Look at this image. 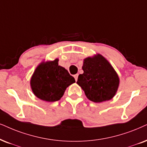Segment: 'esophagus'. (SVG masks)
<instances>
[{"instance_id":"34e87169","label":"esophagus","mask_w":147,"mask_h":147,"mask_svg":"<svg viewBox=\"0 0 147 147\" xmlns=\"http://www.w3.org/2000/svg\"><path fill=\"white\" fill-rule=\"evenodd\" d=\"M78 76H79V75H78V74H77V75H75V76H74V77H75V81H77Z\"/></svg>"}]
</instances>
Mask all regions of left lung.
<instances>
[{
  "instance_id": "left-lung-1",
  "label": "left lung",
  "mask_w": 147,
  "mask_h": 147,
  "mask_svg": "<svg viewBox=\"0 0 147 147\" xmlns=\"http://www.w3.org/2000/svg\"><path fill=\"white\" fill-rule=\"evenodd\" d=\"M83 73L77 83L85 96L94 102H102L114 97L119 85V77L112 65L101 54L83 60Z\"/></svg>"
}]
</instances>
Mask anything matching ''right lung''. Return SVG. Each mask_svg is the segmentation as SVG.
<instances>
[{"label":"right lung","mask_w":147,"mask_h":147,"mask_svg":"<svg viewBox=\"0 0 147 147\" xmlns=\"http://www.w3.org/2000/svg\"><path fill=\"white\" fill-rule=\"evenodd\" d=\"M58 58L42 62L37 66L30 79V87L35 96L43 101L60 100L66 88L75 83L68 70L58 65Z\"/></svg>","instance_id":"obj_1"}]
</instances>
